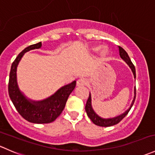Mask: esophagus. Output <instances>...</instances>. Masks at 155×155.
Returning a JSON list of instances; mask_svg holds the SVG:
<instances>
[{
    "label": "esophagus",
    "instance_id": "34e87169",
    "mask_svg": "<svg viewBox=\"0 0 155 155\" xmlns=\"http://www.w3.org/2000/svg\"><path fill=\"white\" fill-rule=\"evenodd\" d=\"M87 83V80L85 78H81L77 81V85L78 86H82V85H86Z\"/></svg>",
    "mask_w": 155,
    "mask_h": 155
}]
</instances>
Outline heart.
Instances as JSON below:
<instances>
[{
    "mask_svg": "<svg viewBox=\"0 0 155 155\" xmlns=\"http://www.w3.org/2000/svg\"><path fill=\"white\" fill-rule=\"evenodd\" d=\"M92 51H94V52H98L100 51V54L102 58H105L107 57L109 54V48H108L107 46H94V47L92 48Z\"/></svg>",
    "mask_w": 155,
    "mask_h": 155,
    "instance_id": "b5f03b06",
    "label": "heart"
}]
</instances>
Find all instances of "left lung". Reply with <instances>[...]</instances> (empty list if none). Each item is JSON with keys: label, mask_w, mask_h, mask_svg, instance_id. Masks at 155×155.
Masks as SVG:
<instances>
[{"label": "left lung", "mask_w": 155, "mask_h": 155, "mask_svg": "<svg viewBox=\"0 0 155 155\" xmlns=\"http://www.w3.org/2000/svg\"><path fill=\"white\" fill-rule=\"evenodd\" d=\"M118 48H119V54H120V57L126 62L127 64H128V66L130 67L132 70L133 73H134V78H136V70H135V67H134V64L132 63V61H130V59L129 56H128L127 53L126 52L125 50L121 46H118ZM134 100H133V102L131 104L130 107L124 113H123L122 115H119L118 117H115V118H108V119H105V118H101L100 116H98L96 113L94 112V111L93 110L91 107V94H89V97H88V99H87V103H86V105H85V111L87 112V116L89 117L91 120L92 122L94 123V124L97 126H101V127H110V126H113L115 124H118L124 117L127 115V113L129 112V111L130 110L131 107L132 106L134 105V101H135V98H136V87L135 89H134Z\"/></svg>", "instance_id": "1"}]
</instances>
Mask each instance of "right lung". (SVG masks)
Masks as SVG:
<instances>
[{"label": "right lung", "mask_w": 155, "mask_h": 155, "mask_svg": "<svg viewBox=\"0 0 155 155\" xmlns=\"http://www.w3.org/2000/svg\"><path fill=\"white\" fill-rule=\"evenodd\" d=\"M41 46V42L31 45L18 54L11 66L8 85L9 95L16 110L22 118L34 124H48L54 121L64 110L69 96L76 85L74 81L62 87L50 97L37 102L29 101L21 93L16 82V68L18 62L25 52L40 48Z\"/></svg>", "instance_id": "right-lung-1"}]
</instances>
